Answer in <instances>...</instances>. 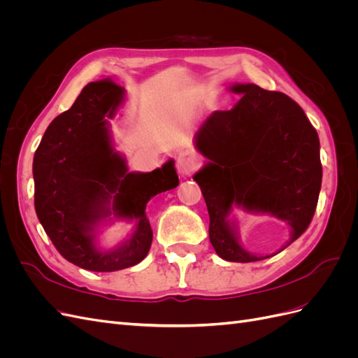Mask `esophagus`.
<instances>
[{
  "label": "esophagus",
  "instance_id": "obj_1",
  "mask_svg": "<svg viewBox=\"0 0 358 358\" xmlns=\"http://www.w3.org/2000/svg\"><path fill=\"white\" fill-rule=\"evenodd\" d=\"M199 166V158L191 152H180L176 158V169L182 176H189L194 170H197Z\"/></svg>",
  "mask_w": 358,
  "mask_h": 358
}]
</instances>
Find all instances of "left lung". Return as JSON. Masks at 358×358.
<instances>
[{
  "instance_id": "obj_1",
  "label": "left lung",
  "mask_w": 358,
  "mask_h": 358,
  "mask_svg": "<svg viewBox=\"0 0 358 358\" xmlns=\"http://www.w3.org/2000/svg\"><path fill=\"white\" fill-rule=\"evenodd\" d=\"M242 94L231 110H216L196 134L209 159L194 180L209 212V239L221 258L259 262L241 246L227 220L233 206L266 212L291 227L292 242L306 231L317 209L322 166L320 138L301 107L288 95L257 85H233Z\"/></svg>"
}]
</instances>
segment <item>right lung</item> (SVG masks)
Wrapping results in <instances>:
<instances>
[{
  "label": "right lung",
  "mask_w": 358,
  "mask_h": 358,
  "mask_svg": "<svg viewBox=\"0 0 358 358\" xmlns=\"http://www.w3.org/2000/svg\"><path fill=\"white\" fill-rule=\"evenodd\" d=\"M124 95L112 79L86 85L70 109L50 122L32 162L38 221L67 262L91 272H115L142 262L152 243L146 203L179 185L173 159L154 171L129 173L115 152L107 117H113ZM112 211L136 219V230L122 247L101 253L92 231Z\"/></svg>",
  "instance_id": "1"
}]
</instances>
